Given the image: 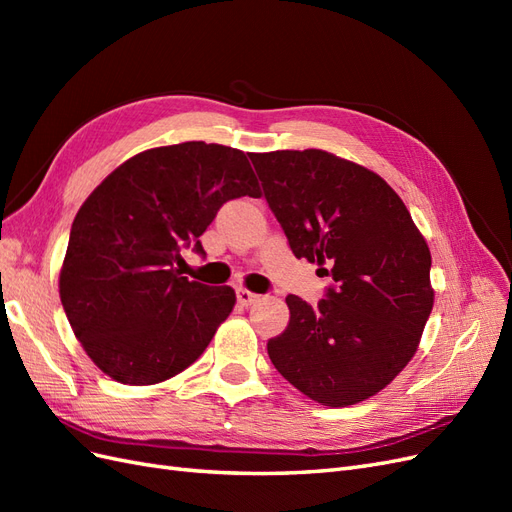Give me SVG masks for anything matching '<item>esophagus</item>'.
Returning a JSON list of instances; mask_svg holds the SVG:
<instances>
[{"label": "esophagus", "instance_id": "obj_1", "mask_svg": "<svg viewBox=\"0 0 512 512\" xmlns=\"http://www.w3.org/2000/svg\"><path fill=\"white\" fill-rule=\"evenodd\" d=\"M258 299H260L258 294H254V292H250V290H245V288H239V290H237V303L243 305V307L256 303Z\"/></svg>", "mask_w": 512, "mask_h": 512}]
</instances>
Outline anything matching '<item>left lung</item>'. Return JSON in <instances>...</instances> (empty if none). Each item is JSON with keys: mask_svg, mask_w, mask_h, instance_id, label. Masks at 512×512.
<instances>
[{"mask_svg": "<svg viewBox=\"0 0 512 512\" xmlns=\"http://www.w3.org/2000/svg\"><path fill=\"white\" fill-rule=\"evenodd\" d=\"M250 160L292 254L333 277L316 307L288 294L269 359L318 404H359L416 352L433 307L429 247L391 185L359 164L320 149Z\"/></svg>", "mask_w": 512, "mask_h": 512, "instance_id": "left-lung-1", "label": "left lung"}]
</instances>
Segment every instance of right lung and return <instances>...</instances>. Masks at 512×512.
I'll use <instances>...</instances> for the list:
<instances>
[{"mask_svg": "<svg viewBox=\"0 0 512 512\" xmlns=\"http://www.w3.org/2000/svg\"><path fill=\"white\" fill-rule=\"evenodd\" d=\"M260 196L245 153L203 141L158 147L115 168L70 230L59 297L106 376L156 384L190 367L235 305L230 286L183 277L181 252L232 198Z\"/></svg>", "mask_w": 512, "mask_h": 512, "instance_id": "right-lung-1", "label": "right lung"}]
</instances>
